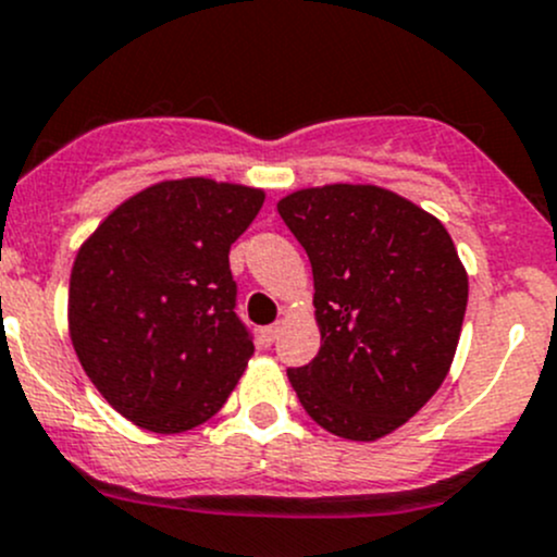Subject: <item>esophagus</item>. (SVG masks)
<instances>
[{
  "instance_id": "34e87169",
  "label": "esophagus",
  "mask_w": 557,
  "mask_h": 557,
  "mask_svg": "<svg viewBox=\"0 0 557 557\" xmlns=\"http://www.w3.org/2000/svg\"><path fill=\"white\" fill-rule=\"evenodd\" d=\"M277 334H280V323L267 325V329H261V345L269 347L274 339H277Z\"/></svg>"
}]
</instances>
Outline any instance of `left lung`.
Returning a JSON list of instances; mask_svg holds the SVG:
<instances>
[{
  "instance_id": "obj_1",
  "label": "left lung",
  "mask_w": 557,
  "mask_h": 557,
  "mask_svg": "<svg viewBox=\"0 0 557 557\" xmlns=\"http://www.w3.org/2000/svg\"><path fill=\"white\" fill-rule=\"evenodd\" d=\"M277 212L312 263L320 350L288 369L301 407L350 442L393 434L440 391L469 274L440 218L363 183L301 188Z\"/></svg>"
}]
</instances>
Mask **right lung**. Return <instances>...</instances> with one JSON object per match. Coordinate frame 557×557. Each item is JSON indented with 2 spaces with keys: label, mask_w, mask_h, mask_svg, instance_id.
<instances>
[{
  "label": "right lung",
  "mask_w": 557,
  "mask_h": 557,
  "mask_svg": "<svg viewBox=\"0 0 557 557\" xmlns=\"http://www.w3.org/2000/svg\"><path fill=\"white\" fill-rule=\"evenodd\" d=\"M263 199L250 185L164 180L117 205L77 250L72 347L107 404L139 429H196L243 377L256 347L234 312L228 250Z\"/></svg>",
  "instance_id": "right-lung-1"
}]
</instances>
